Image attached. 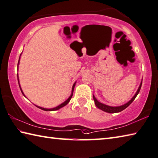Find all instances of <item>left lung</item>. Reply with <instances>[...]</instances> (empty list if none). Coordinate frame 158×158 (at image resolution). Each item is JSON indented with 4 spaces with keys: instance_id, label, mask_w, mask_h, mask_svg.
Here are the masks:
<instances>
[{
    "instance_id": "8db88e82",
    "label": "left lung",
    "mask_w": 158,
    "mask_h": 158,
    "mask_svg": "<svg viewBox=\"0 0 158 158\" xmlns=\"http://www.w3.org/2000/svg\"><path fill=\"white\" fill-rule=\"evenodd\" d=\"M142 83V80L141 81L140 85H139V87L138 89V90H137L136 93H135V94L134 95V96H133V97L129 101V102H127V103L124 104V105H123L118 106H109V105H105V104L100 102L99 101H98L96 99V97H95L94 95H93V98H94L95 104H96V106L98 107V109H100L102 110V111H105V112H106V113H109V114H114V113H119V112H120L122 111H123L124 109H125L127 107L131 105V104L133 102V101L135 100V98H136V96H138V94H139V91H140Z\"/></svg>"
}]
</instances>
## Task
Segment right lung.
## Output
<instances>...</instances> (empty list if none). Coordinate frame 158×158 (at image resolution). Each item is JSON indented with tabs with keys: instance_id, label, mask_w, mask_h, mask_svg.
Wrapping results in <instances>:
<instances>
[{
	"instance_id": "add662e5",
	"label": "right lung",
	"mask_w": 158,
	"mask_h": 158,
	"mask_svg": "<svg viewBox=\"0 0 158 158\" xmlns=\"http://www.w3.org/2000/svg\"><path fill=\"white\" fill-rule=\"evenodd\" d=\"M21 55V54H20ZM20 57H19V62H18V69H19V63H20ZM17 76H18V82H19V87H20V91H21V92H22V94H23V96H25V97H26L25 96V94H24V93H23V90H22V89H21V87H20V82H19V75H18L17 74ZM76 82H74V84H73V87H72V90H71V96L68 98V99L67 100H66L64 101V102H62V104H60V105H58V106H56V107H54V108H52V109H46V108H43V107H41V106H37V105H35V106H37L38 108H39V109H42V110H43V111H56V110H58V109H60V108H62V107H63V106H64L65 105H67L68 103L69 102V101H70V100H71V98H72V96H73V89H74V87H75V85H76Z\"/></svg>"
}]
</instances>
